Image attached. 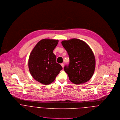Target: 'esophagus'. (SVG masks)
<instances>
[{
    "instance_id": "34e87169",
    "label": "esophagus",
    "mask_w": 120,
    "mask_h": 120,
    "mask_svg": "<svg viewBox=\"0 0 120 120\" xmlns=\"http://www.w3.org/2000/svg\"><path fill=\"white\" fill-rule=\"evenodd\" d=\"M61 67H62V68H64V64H63V63L61 64Z\"/></svg>"
}]
</instances>
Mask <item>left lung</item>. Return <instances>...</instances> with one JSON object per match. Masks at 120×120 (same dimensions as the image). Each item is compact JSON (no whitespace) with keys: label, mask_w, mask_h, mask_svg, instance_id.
Instances as JSON below:
<instances>
[{"label":"left lung","mask_w":120,"mask_h":120,"mask_svg":"<svg viewBox=\"0 0 120 120\" xmlns=\"http://www.w3.org/2000/svg\"><path fill=\"white\" fill-rule=\"evenodd\" d=\"M70 59L68 66L64 67L69 80L79 85L88 81L92 77L96 67L93 52L85 41L76 38L61 41Z\"/></svg>","instance_id":"obj_1"}]
</instances>
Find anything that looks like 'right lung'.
Masks as SVG:
<instances>
[{"instance_id":"add662e5","label":"right lung","mask_w":120,"mask_h":120,"mask_svg":"<svg viewBox=\"0 0 120 120\" xmlns=\"http://www.w3.org/2000/svg\"><path fill=\"white\" fill-rule=\"evenodd\" d=\"M58 40L44 39L40 41L31 52L28 61L30 72L35 80L43 85L53 82L62 68L56 62L53 51Z\"/></svg>"}]
</instances>
